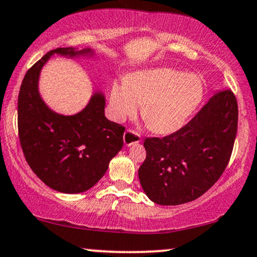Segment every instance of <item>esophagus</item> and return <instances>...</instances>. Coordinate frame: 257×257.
Here are the masks:
<instances>
[{
    "mask_svg": "<svg viewBox=\"0 0 257 257\" xmlns=\"http://www.w3.org/2000/svg\"><path fill=\"white\" fill-rule=\"evenodd\" d=\"M123 140H124L125 146H132L141 141V135L136 131H133V129H126L124 135H123Z\"/></svg>",
    "mask_w": 257,
    "mask_h": 257,
    "instance_id": "esophagus-1",
    "label": "esophagus"
}]
</instances>
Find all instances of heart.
I'll return each mask as SVG.
<instances>
[{"instance_id":"1","label":"heart","mask_w":257,"mask_h":257,"mask_svg":"<svg viewBox=\"0 0 257 257\" xmlns=\"http://www.w3.org/2000/svg\"><path fill=\"white\" fill-rule=\"evenodd\" d=\"M199 76L181 71L152 69L115 82L111 89L112 113L117 119L133 116L142 106V118L158 134L180 129L203 100Z\"/></svg>"}]
</instances>
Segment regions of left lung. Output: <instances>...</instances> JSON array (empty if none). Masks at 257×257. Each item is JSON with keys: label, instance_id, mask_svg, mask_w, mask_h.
<instances>
[{"label": "left lung", "instance_id": "obj_1", "mask_svg": "<svg viewBox=\"0 0 257 257\" xmlns=\"http://www.w3.org/2000/svg\"><path fill=\"white\" fill-rule=\"evenodd\" d=\"M238 124V105L230 89L220 90L179 131L147 138L139 179L159 205H180L203 196L228 166Z\"/></svg>", "mask_w": 257, "mask_h": 257}]
</instances>
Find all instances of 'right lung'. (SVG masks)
Here are the masks:
<instances>
[{
  "mask_svg": "<svg viewBox=\"0 0 257 257\" xmlns=\"http://www.w3.org/2000/svg\"><path fill=\"white\" fill-rule=\"evenodd\" d=\"M87 52L71 47L47 52L27 71L19 92V140L26 161L39 179L63 193H80L92 187L123 146L125 128L105 117L100 93L73 116L53 112L39 96V73L52 54Z\"/></svg>",
  "mask_w": 257,
  "mask_h": 257,
  "instance_id": "add662e5",
  "label": "right lung"
}]
</instances>
